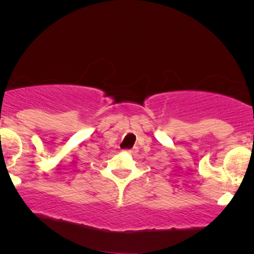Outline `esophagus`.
<instances>
[{"label": "esophagus", "instance_id": "1", "mask_svg": "<svg viewBox=\"0 0 254 254\" xmlns=\"http://www.w3.org/2000/svg\"><path fill=\"white\" fill-rule=\"evenodd\" d=\"M137 151V148H132V149H127L125 150V153H127V154H135Z\"/></svg>", "mask_w": 254, "mask_h": 254}]
</instances>
